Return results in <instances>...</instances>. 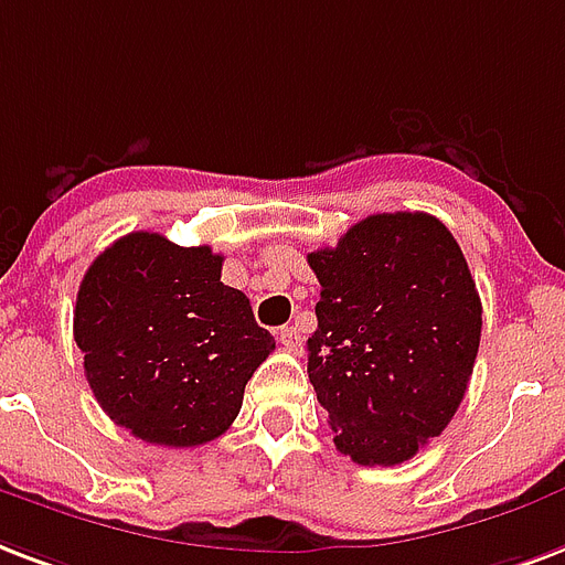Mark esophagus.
Instances as JSON below:
<instances>
[{
	"label": "esophagus",
	"instance_id": "1",
	"mask_svg": "<svg viewBox=\"0 0 565 565\" xmlns=\"http://www.w3.org/2000/svg\"><path fill=\"white\" fill-rule=\"evenodd\" d=\"M275 338H278V343H281L287 352H301L299 329H292V326H281V329L275 331Z\"/></svg>",
	"mask_w": 565,
	"mask_h": 565
}]
</instances>
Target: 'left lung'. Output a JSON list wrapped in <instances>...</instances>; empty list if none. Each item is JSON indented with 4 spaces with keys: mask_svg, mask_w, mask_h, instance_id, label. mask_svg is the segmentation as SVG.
Masks as SVG:
<instances>
[{
    "mask_svg": "<svg viewBox=\"0 0 565 565\" xmlns=\"http://www.w3.org/2000/svg\"><path fill=\"white\" fill-rule=\"evenodd\" d=\"M308 264L320 278L308 376L334 447L359 465H399L445 433L468 391L483 305L436 215L361 218Z\"/></svg>",
    "mask_w": 565,
    "mask_h": 565,
    "instance_id": "left-lung-1",
    "label": "left lung"
}]
</instances>
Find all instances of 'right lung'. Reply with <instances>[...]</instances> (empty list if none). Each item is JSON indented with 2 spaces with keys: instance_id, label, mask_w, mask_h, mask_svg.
<instances>
[{
  "instance_id": "add662e5",
  "label": "right lung",
  "mask_w": 565,
  "mask_h": 565,
  "mask_svg": "<svg viewBox=\"0 0 565 565\" xmlns=\"http://www.w3.org/2000/svg\"><path fill=\"white\" fill-rule=\"evenodd\" d=\"M222 254L132 231L88 266L73 338L103 412L150 445L198 447L234 424L245 382L275 338L243 290L222 284Z\"/></svg>"
}]
</instances>
